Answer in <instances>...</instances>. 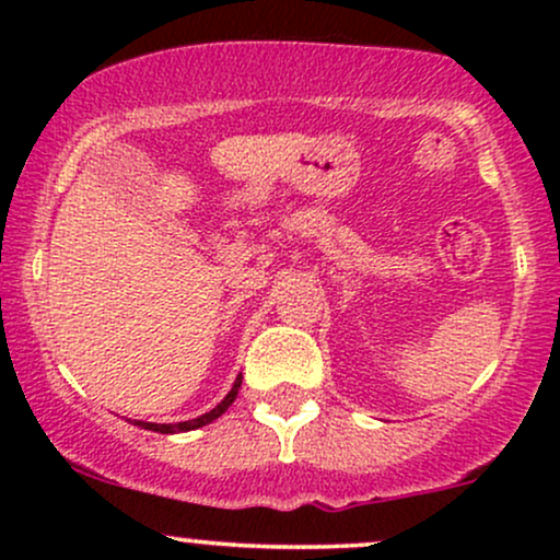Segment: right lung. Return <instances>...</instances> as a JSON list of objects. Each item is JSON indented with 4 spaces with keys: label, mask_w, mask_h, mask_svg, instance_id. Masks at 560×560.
<instances>
[{
    "label": "right lung",
    "mask_w": 560,
    "mask_h": 560,
    "mask_svg": "<svg viewBox=\"0 0 560 560\" xmlns=\"http://www.w3.org/2000/svg\"><path fill=\"white\" fill-rule=\"evenodd\" d=\"M240 387H242V374L236 376L234 387H231L229 395L223 397V400L218 402L215 408L210 410V413L199 416V419L182 421V423H147V421H137V427H141V429H150V432H160V434H173V432H191V429H199V427H205V423L215 421L218 416H221V413H226V410H229V405L236 400V395H240Z\"/></svg>",
    "instance_id": "add662e5"
}]
</instances>
